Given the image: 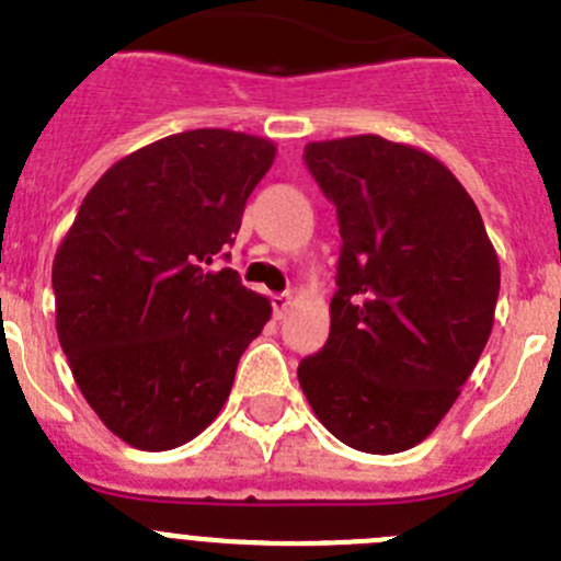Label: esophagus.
<instances>
[{
    "label": "esophagus",
    "instance_id": "1",
    "mask_svg": "<svg viewBox=\"0 0 561 561\" xmlns=\"http://www.w3.org/2000/svg\"><path fill=\"white\" fill-rule=\"evenodd\" d=\"M291 306V295L289 291H280V295H272V311H275L277 320H284L286 311H289Z\"/></svg>",
    "mask_w": 561,
    "mask_h": 561
}]
</instances>
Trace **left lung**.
<instances>
[{"mask_svg": "<svg viewBox=\"0 0 561 561\" xmlns=\"http://www.w3.org/2000/svg\"><path fill=\"white\" fill-rule=\"evenodd\" d=\"M336 205L331 333L297 378L320 423L364 454L414 448L459 398L490 339L501 266L448 167L381 136L306 144Z\"/></svg>", "mask_w": 561, "mask_h": 561, "instance_id": "left-lung-1", "label": "left lung"}]
</instances>
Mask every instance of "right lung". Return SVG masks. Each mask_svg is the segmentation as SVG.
I'll return each mask as SVG.
<instances>
[{"label": "right lung", "instance_id": "1", "mask_svg": "<svg viewBox=\"0 0 561 561\" xmlns=\"http://www.w3.org/2000/svg\"><path fill=\"white\" fill-rule=\"evenodd\" d=\"M275 144L203 127L113 163L53 264L55 325L96 417L141 450L208 428L241 353L272 317L239 272L210 270L233 244Z\"/></svg>", "mask_w": 561, "mask_h": 561}]
</instances>
